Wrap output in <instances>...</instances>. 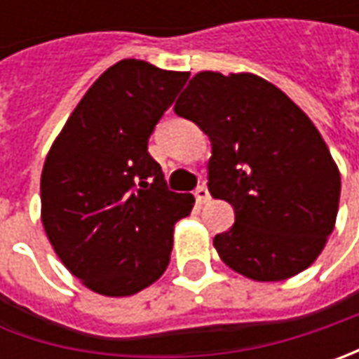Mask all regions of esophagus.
<instances>
[{
    "label": "esophagus",
    "instance_id": "1",
    "mask_svg": "<svg viewBox=\"0 0 359 359\" xmlns=\"http://www.w3.org/2000/svg\"><path fill=\"white\" fill-rule=\"evenodd\" d=\"M194 196H196V200H198V203H205V201L210 200V191H208V187H205V186L196 187Z\"/></svg>",
    "mask_w": 359,
    "mask_h": 359
}]
</instances>
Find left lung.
<instances>
[{
    "label": "left lung",
    "mask_w": 359,
    "mask_h": 359,
    "mask_svg": "<svg viewBox=\"0 0 359 359\" xmlns=\"http://www.w3.org/2000/svg\"><path fill=\"white\" fill-rule=\"evenodd\" d=\"M173 111L210 137V194L236 212L214 238L219 257L257 282L310 268L334 229L341 187L310 118L262 77L215 72L191 77Z\"/></svg>",
    "instance_id": "1"
}]
</instances>
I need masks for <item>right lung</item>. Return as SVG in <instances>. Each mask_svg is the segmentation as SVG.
I'll return each mask as SVG.
<instances>
[{
    "label": "right lung",
    "instance_id": "right-lung-1",
    "mask_svg": "<svg viewBox=\"0 0 359 359\" xmlns=\"http://www.w3.org/2000/svg\"><path fill=\"white\" fill-rule=\"evenodd\" d=\"M189 74L121 60L95 79L49 149L41 222L63 266L102 296H131L170 264L191 194L168 189L149 135Z\"/></svg>",
    "mask_w": 359,
    "mask_h": 359
}]
</instances>
